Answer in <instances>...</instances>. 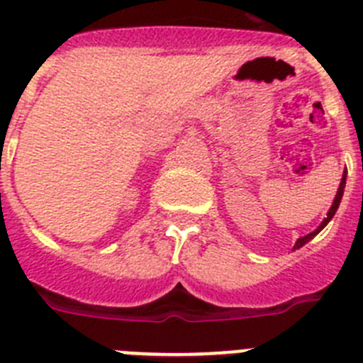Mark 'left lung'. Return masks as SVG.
I'll use <instances>...</instances> for the list:
<instances>
[{"label": "left lung", "mask_w": 363, "mask_h": 363, "mask_svg": "<svg viewBox=\"0 0 363 363\" xmlns=\"http://www.w3.org/2000/svg\"><path fill=\"white\" fill-rule=\"evenodd\" d=\"M345 177H347V172L343 173L342 182H340V188H338V194H336V197H334V203H333V206H330L329 213H327V217H325V219H323V223H321V225L318 226V228L314 230V232H311V234L303 235V238H299L298 241H296V245H294V250H296V248H301V247H303V245H305V242H308V241H311V239H313L314 235H316L318 232H320L321 228H325V225H327V223H329V220L333 219V216H334V213H336V210H338V206H340V201H342L343 188H345Z\"/></svg>", "instance_id": "obj_1"}]
</instances>
